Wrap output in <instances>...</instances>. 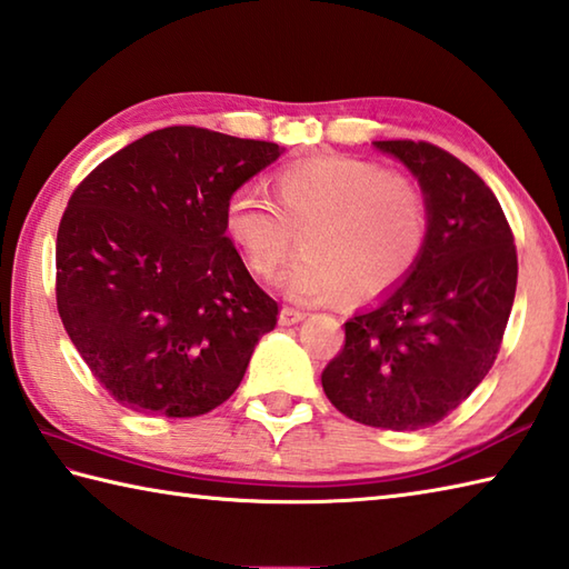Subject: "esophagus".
Instances as JSON below:
<instances>
[{
	"label": "esophagus",
	"instance_id": "obj_1",
	"mask_svg": "<svg viewBox=\"0 0 569 569\" xmlns=\"http://www.w3.org/2000/svg\"><path fill=\"white\" fill-rule=\"evenodd\" d=\"M303 318H306L303 310L291 308V306H283L281 308V316H278V322H281V326H296V322H300Z\"/></svg>",
	"mask_w": 569,
	"mask_h": 569
}]
</instances>
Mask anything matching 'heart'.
I'll use <instances>...</instances> for the list:
<instances>
[{
  "mask_svg": "<svg viewBox=\"0 0 569 569\" xmlns=\"http://www.w3.org/2000/svg\"><path fill=\"white\" fill-rule=\"evenodd\" d=\"M276 194L278 202L261 184H241L224 207V231L249 269L273 281L293 251L296 229L306 227V251L286 276V291L303 303H330L348 291L380 296L425 251V192L377 162L320 154L286 164Z\"/></svg>",
  "mask_w": 569,
  "mask_h": 569,
  "instance_id": "heart-1",
  "label": "heart"
}]
</instances>
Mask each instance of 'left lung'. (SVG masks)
Returning a JSON list of instances; mask_svg holds the SVG:
<instances>
[{"instance_id": "1", "label": "left lung", "mask_w": 569, "mask_h": 569, "mask_svg": "<svg viewBox=\"0 0 569 569\" xmlns=\"http://www.w3.org/2000/svg\"><path fill=\"white\" fill-rule=\"evenodd\" d=\"M429 204V237L405 283L345 322L322 370L332 407L360 425L417 431L459 407L496 362L518 283V253L496 194L431 142L377 140Z\"/></svg>"}]
</instances>
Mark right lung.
<instances>
[{"label":"right lung","instance_id":"add662e5","mask_svg":"<svg viewBox=\"0 0 569 569\" xmlns=\"http://www.w3.org/2000/svg\"><path fill=\"white\" fill-rule=\"evenodd\" d=\"M281 152L172 126L73 189L56 237V308L118 405L187 419L237 392L278 303L227 237L224 207Z\"/></svg>","mask_w":569,"mask_h":569}]
</instances>
